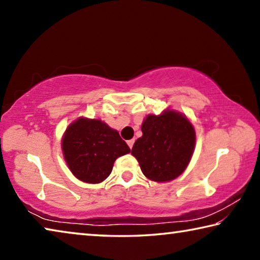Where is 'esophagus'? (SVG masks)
<instances>
[{"label":"esophagus","mask_w":260,"mask_h":260,"mask_svg":"<svg viewBox=\"0 0 260 260\" xmlns=\"http://www.w3.org/2000/svg\"><path fill=\"white\" fill-rule=\"evenodd\" d=\"M134 142H135V140H129V141H127V144H128V147L132 149L133 148V144H134Z\"/></svg>","instance_id":"1"}]
</instances>
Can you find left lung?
I'll list each match as a JSON object with an SVG mask.
<instances>
[{
	"mask_svg": "<svg viewBox=\"0 0 260 260\" xmlns=\"http://www.w3.org/2000/svg\"><path fill=\"white\" fill-rule=\"evenodd\" d=\"M142 136L135 141L132 155L147 179L169 182L180 177L190 161L196 133L183 113L166 109L148 114L141 126Z\"/></svg>",
	"mask_w": 260,
	"mask_h": 260,
	"instance_id": "8db88e82",
	"label": "left lung"
}]
</instances>
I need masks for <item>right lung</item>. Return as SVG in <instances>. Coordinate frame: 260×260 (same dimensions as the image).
<instances>
[{"label": "right lung", "instance_id": "add662e5", "mask_svg": "<svg viewBox=\"0 0 260 260\" xmlns=\"http://www.w3.org/2000/svg\"><path fill=\"white\" fill-rule=\"evenodd\" d=\"M61 150L74 177L86 183H100L111 173L117 158L131 149L104 121L80 117L63 134Z\"/></svg>", "mask_w": 260, "mask_h": 260}]
</instances>
